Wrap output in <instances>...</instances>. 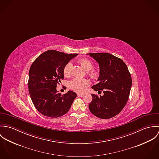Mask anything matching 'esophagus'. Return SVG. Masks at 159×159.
Segmentation results:
<instances>
[{"instance_id": "obj_1", "label": "esophagus", "mask_w": 159, "mask_h": 159, "mask_svg": "<svg viewBox=\"0 0 159 159\" xmlns=\"http://www.w3.org/2000/svg\"><path fill=\"white\" fill-rule=\"evenodd\" d=\"M77 95L78 96V97H83V94H82V93H77Z\"/></svg>"}]
</instances>
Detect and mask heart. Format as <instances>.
Returning <instances> with one entry per match:
<instances>
[{"label":"heart","mask_w":159,"mask_h":159,"mask_svg":"<svg viewBox=\"0 0 159 159\" xmlns=\"http://www.w3.org/2000/svg\"><path fill=\"white\" fill-rule=\"evenodd\" d=\"M78 63L87 71L88 75L91 78L97 79L98 77V70L93 68V62L91 60L88 58H82L78 61ZM71 68V64L70 62H68L64 66L63 73L66 77L70 76ZM89 81L86 78H73L68 83V87L72 91L82 93L89 86Z\"/></svg>","instance_id":"b5f03b06"}]
</instances>
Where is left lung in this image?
<instances>
[{"label": "left lung", "mask_w": 159, "mask_h": 159, "mask_svg": "<svg viewBox=\"0 0 159 159\" xmlns=\"http://www.w3.org/2000/svg\"><path fill=\"white\" fill-rule=\"evenodd\" d=\"M99 64L98 83L92 88L103 96L92 93L89 105L96 117L108 119L119 113L125 106L132 87V77L127 65L120 58L107 52L89 53Z\"/></svg>", "instance_id": "obj_1"}]
</instances>
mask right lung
<instances>
[{
	"instance_id": "obj_1",
	"label": "right lung",
	"mask_w": 159,
	"mask_h": 159,
	"mask_svg": "<svg viewBox=\"0 0 159 159\" xmlns=\"http://www.w3.org/2000/svg\"><path fill=\"white\" fill-rule=\"evenodd\" d=\"M76 55L48 50L32 64L29 71L28 89L34 107L42 114L56 118L70 110L76 93L68 91L62 95L57 91L56 87L64 78V66Z\"/></svg>"
}]
</instances>
